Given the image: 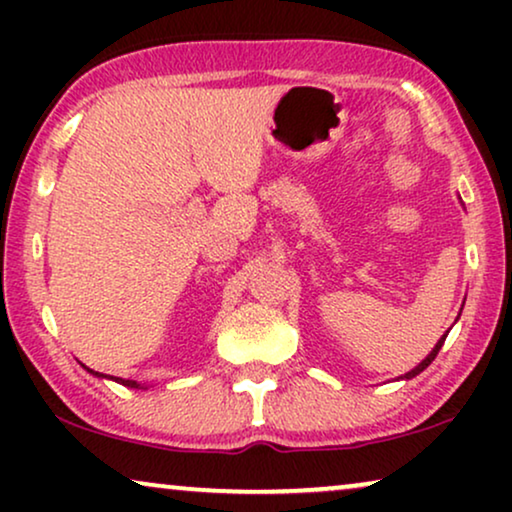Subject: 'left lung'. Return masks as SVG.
<instances>
[{
	"label": "left lung",
	"mask_w": 512,
	"mask_h": 512,
	"mask_svg": "<svg viewBox=\"0 0 512 512\" xmlns=\"http://www.w3.org/2000/svg\"><path fill=\"white\" fill-rule=\"evenodd\" d=\"M447 333H450V331H447ZM447 333L443 335V338H440V340L436 342V347H433V349H431V352H429V354H426V359H424L422 363H417V366H415V368H412V370H410V373H405V375H401V380H412V377H417L419 373H422V370H426V368H429V366H431V361H433V359H436V356H438V352H440V347H443V342H445V338H447Z\"/></svg>",
	"instance_id": "8db88e82"
}]
</instances>
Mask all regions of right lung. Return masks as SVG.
<instances>
[{
  "mask_svg": "<svg viewBox=\"0 0 512 512\" xmlns=\"http://www.w3.org/2000/svg\"><path fill=\"white\" fill-rule=\"evenodd\" d=\"M83 366V363H81ZM86 368V366H83ZM90 375H95V377H107V375H102V373H95V370H90V368H86ZM107 380H114V382H118V384H123V387H130V389H146V384H139V382H135V380H123V377H107Z\"/></svg>",
  "mask_w": 512,
  "mask_h": 512,
  "instance_id": "right-lung-1",
  "label": "right lung"
}]
</instances>
